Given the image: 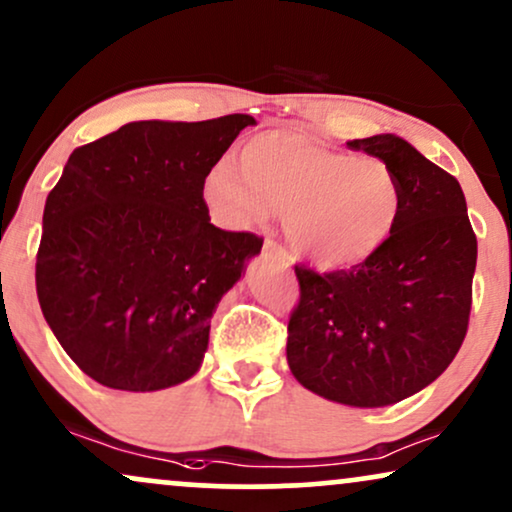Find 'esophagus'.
Returning <instances> with one entry per match:
<instances>
[{"label": "esophagus", "instance_id": "obj_1", "mask_svg": "<svg viewBox=\"0 0 512 512\" xmlns=\"http://www.w3.org/2000/svg\"><path fill=\"white\" fill-rule=\"evenodd\" d=\"M264 257H269V260H276L278 264H290V255H288V250L286 248H281V245H278L276 241H271V238H267V241H264Z\"/></svg>", "mask_w": 512, "mask_h": 512}]
</instances>
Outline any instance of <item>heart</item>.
I'll use <instances>...</instances> for the list:
<instances>
[{"label": "heart", "mask_w": 512, "mask_h": 512, "mask_svg": "<svg viewBox=\"0 0 512 512\" xmlns=\"http://www.w3.org/2000/svg\"><path fill=\"white\" fill-rule=\"evenodd\" d=\"M203 198L231 229L264 224L283 210L290 241L323 269L375 255L401 208L399 181L385 160L340 151L297 129L245 139L236 163L224 158L205 174Z\"/></svg>", "instance_id": "b5f03b06"}]
</instances>
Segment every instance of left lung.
<instances>
[{"label":"left lung","instance_id":"1","mask_svg":"<svg viewBox=\"0 0 512 512\" xmlns=\"http://www.w3.org/2000/svg\"><path fill=\"white\" fill-rule=\"evenodd\" d=\"M392 167L401 208L392 234L352 269L295 264L300 302L288 321L297 383L338 404H397L446 371L468 333L477 238L461 184L409 141H347Z\"/></svg>","mask_w":512,"mask_h":512}]
</instances>
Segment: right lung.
Listing matches in <instances>:
<instances>
[{
  "mask_svg": "<svg viewBox=\"0 0 512 512\" xmlns=\"http://www.w3.org/2000/svg\"><path fill=\"white\" fill-rule=\"evenodd\" d=\"M252 115L139 120L75 148L44 205L35 283L96 383L153 392L200 368L222 295L262 238L210 224L203 179Z\"/></svg>",
  "mask_w": 512,
  "mask_h": 512,
  "instance_id": "1",
  "label": "right lung"
}]
</instances>
